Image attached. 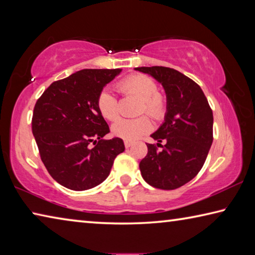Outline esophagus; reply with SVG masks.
Here are the masks:
<instances>
[{"instance_id": "obj_1", "label": "esophagus", "mask_w": 255, "mask_h": 255, "mask_svg": "<svg viewBox=\"0 0 255 255\" xmlns=\"http://www.w3.org/2000/svg\"><path fill=\"white\" fill-rule=\"evenodd\" d=\"M132 144H133L132 141H128V140H126V141H125V147H126V148L130 147V146H131Z\"/></svg>"}]
</instances>
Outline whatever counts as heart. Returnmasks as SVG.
I'll list each match as a JSON object with an SVG mask.
<instances>
[{
  "instance_id": "heart-1",
  "label": "heart",
  "mask_w": 255,
  "mask_h": 255,
  "mask_svg": "<svg viewBox=\"0 0 255 255\" xmlns=\"http://www.w3.org/2000/svg\"><path fill=\"white\" fill-rule=\"evenodd\" d=\"M117 88L125 96H132L141 101L138 115L147 114L159 120L166 111V102L158 93L156 82L146 75H129L118 83ZM97 108L107 120H116L119 116L118 100L109 90H102L97 99ZM152 122L146 116L136 119H119L111 127L112 135L124 140H135L152 130Z\"/></svg>"
}]
</instances>
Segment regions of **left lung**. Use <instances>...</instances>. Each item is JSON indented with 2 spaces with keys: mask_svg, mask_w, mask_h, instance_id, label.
Listing matches in <instances>:
<instances>
[{
  "mask_svg": "<svg viewBox=\"0 0 255 255\" xmlns=\"http://www.w3.org/2000/svg\"><path fill=\"white\" fill-rule=\"evenodd\" d=\"M162 84L166 94L164 123L150 137L164 140L162 151L147 144L139 163L143 179L154 188L174 190L199 173L213 144V110L195 81L170 67H136Z\"/></svg>",
  "mask_w": 255,
  "mask_h": 255,
  "instance_id": "1",
  "label": "left lung"
}]
</instances>
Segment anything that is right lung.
<instances>
[{
	"mask_svg": "<svg viewBox=\"0 0 255 255\" xmlns=\"http://www.w3.org/2000/svg\"><path fill=\"white\" fill-rule=\"evenodd\" d=\"M120 72L79 71L53 82L36 102L32 133L47 171L63 187L75 191L97 187L125 150L122 138L103 139L110 130L97 108L99 93Z\"/></svg>",
	"mask_w": 255,
	"mask_h": 255,
	"instance_id": "obj_1",
	"label": "right lung"
}]
</instances>
